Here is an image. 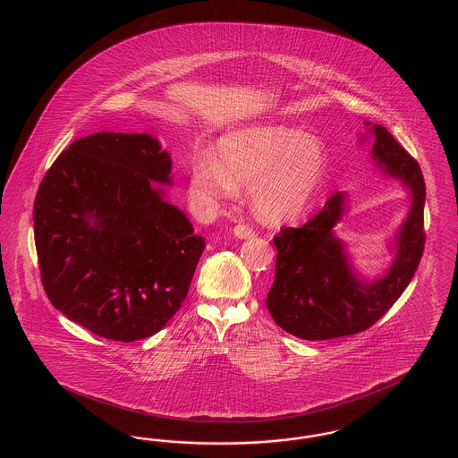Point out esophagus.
<instances>
[{
	"label": "esophagus",
	"instance_id": "esophagus-1",
	"mask_svg": "<svg viewBox=\"0 0 458 458\" xmlns=\"http://www.w3.org/2000/svg\"><path fill=\"white\" fill-rule=\"evenodd\" d=\"M233 235L240 240L252 239V237H254V230L249 228L247 225H237V226L233 228Z\"/></svg>",
	"mask_w": 458,
	"mask_h": 458
}]
</instances>
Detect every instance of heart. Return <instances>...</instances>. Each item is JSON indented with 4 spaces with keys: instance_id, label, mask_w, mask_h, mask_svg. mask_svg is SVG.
<instances>
[{
    "instance_id": "obj_1",
    "label": "heart",
    "mask_w": 458,
    "mask_h": 458,
    "mask_svg": "<svg viewBox=\"0 0 458 458\" xmlns=\"http://www.w3.org/2000/svg\"><path fill=\"white\" fill-rule=\"evenodd\" d=\"M219 159L200 154L191 170V196L204 209L250 187V206L262 223L278 226L302 218L321 191L327 149L288 125H254L219 140Z\"/></svg>"
}]
</instances>
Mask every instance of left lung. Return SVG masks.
I'll return each mask as SVG.
<instances>
[{
    "instance_id": "1",
    "label": "left lung",
    "mask_w": 458,
    "mask_h": 458,
    "mask_svg": "<svg viewBox=\"0 0 458 458\" xmlns=\"http://www.w3.org/2000/svg\"><path fill=\"white\" fill-rule=\"evenodd\" d=\"M364 125L368 131L359 137V144H372V163L402 183L411 206L388 242L390 266L372 280L353 267L347 243L333 230L347 211V192L329 197L323 211L304 226L284 228L275 237L276 276L266 307L278 327L304 340H329L372 327L411 284L424 250L422 172L385 127Z\"/></svg>"
}]
</instances>
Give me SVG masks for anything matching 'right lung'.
Listing matches in <instances>:
<instances>
[{"label":"right lung","instance_id":"obj_1","mask_svg":"<svg viewBox=\"0 0 458 458\" xmlns=\"http://www.w3.org/2000/svg\"><path fill=\"white\" fill-rule=\"evenodd\" d=\"M172 166L153 133L99 131L72 142L39 185L44 292L98 336H153L187 297L206 242L166 197Z\"/></svg>","mask_w":458,"mask_h":458}]
</instances>
